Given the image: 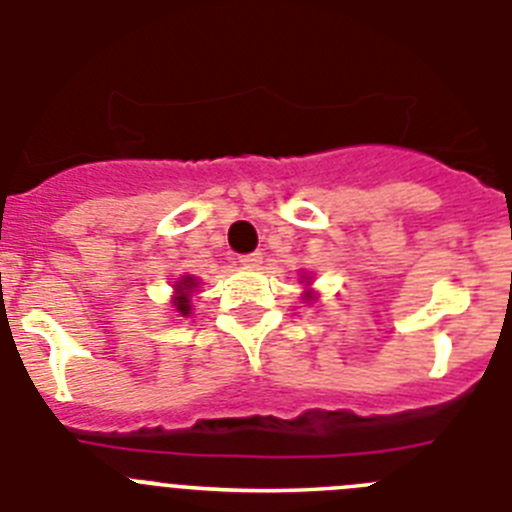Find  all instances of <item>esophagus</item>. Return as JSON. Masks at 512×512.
Returning <instances> with one entry per match:
<instances>
[{"label": "esophagus", "instance_id": "obj_1", "mask_svg": "<svg viewBox=\"0 0 512 512\" xmlns=\"http://www.w3.org/2000/svg\"><path fill=\"white\" fill-rule=\"evenodd\" d=\"M261 261H264V256H261L259 251H256V253H246V256H241V266H246V269H259Z\"/></svg>", "mask_w": 512, "mask_h": 512}]
</instances>
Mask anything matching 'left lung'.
<instances>
[{
	"instance_id": "8db88e82",
	"label": "left lung",
	"mask_w": 512,
	"mask_h": 512,
	"mask_svg": "<svg viewBox=\"0 0 512 512\" xmlns=\"http://www.w3.org/2000/svg\"><path fill=\"white\" fill-rule=\"evenodd\" d=\"M300 282L305 284V292H302V300H305V302L315 300V289H312V277H307V274H302Z\"/></svg>"
}]
</instances>
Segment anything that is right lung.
Returning a JSON list of instances; mask_svg holds the SVG:
<instances>
[{"label":"right lung","mask_w":512,"mask_h":512,"mask_svg":"<svg viewBox=\"0 0 512 512\" xmlns=\"http://www.w3.org/2000/svg\"><path fill=\"white\" fill-rule=\"evenodd\" d=\"M200 279L192 274H182L174 282V295H171V307L179 318H189L192 315V297L200 292Z\"/></svg>","instance_id":"1"}]
</instances>
